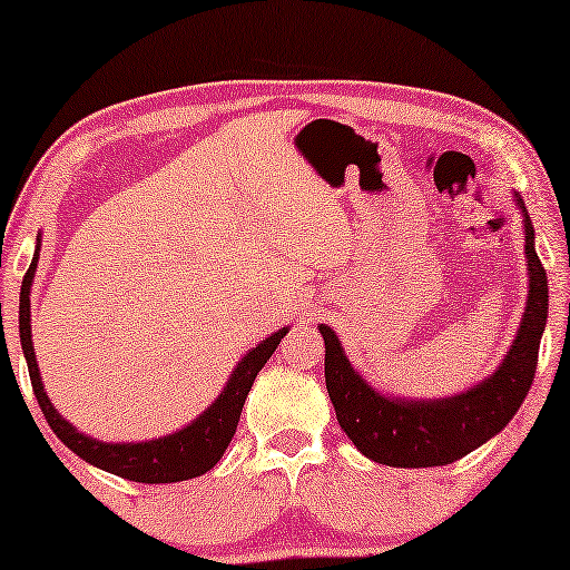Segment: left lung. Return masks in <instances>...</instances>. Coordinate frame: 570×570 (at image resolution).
Wrapping results in <instances>:
<instances>
[{
  "instance_id": "obj_1",
  "label": "left lung",
  "mask_w": 570,
  "mask_h": 570,
  "mask_svg": "<svg viewBox=\"0 0 570 570\" xmlns=\"http://www.w3.org/2000/svg\"><path fill=\"white\" fill-rule=\"evenodd\" d=\"M524 215V254L529 269L527 308L517 340L503 363L485 381L441 400H402L368 386L350 365L337 334L322 324L326 392L340 428L357 451L386 466H443L456 462L511 423L534 381L537 353L548 322V272L534 252V228L524 199L513 194Z\"/></svg>"
}]
</instances>
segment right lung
<instances>
[{"label": "right lung", "mask_w": 570, "mask_h": 570, "mask_svg": "<svg viewBox=\"0 0 570 570\" xmlns=\"http://www.w3.org/2000/svg\"><path fill=\"white\" fill-rule=\"evenodd\" d=\"M36 262L38 254L33 256V264L28 267L20 287V345L22 355H26L28 361L30 384H33L38 407H41L51 431L57 433V439L65 443L67 449H72L77 456L85 459V462L98 466V470L119 474V478L131 482H147V485L191 480L205 474L207 470H213V466L220 462L225 449H228L233 433H236L240 410H244L246 396L252 392L256 373L264 368V363L269 361L272 353H275L279 340L287 334V326H283V330L272 334V337L262 340L259 345L248 350V353L238 361L236 368H233L228 384H225L220 394H217V400L209 404L197 420H191L189 425L181 428V431L139 443L96 441L90 439V435L77 431L69 420L61 417L59 412L53 410L49 394L43 392V381L41 373H38L33 353V340H30L33 337V334H30V285H33L36 277Z\"/></svg>", "instance_id": "1"}]
</instances>
